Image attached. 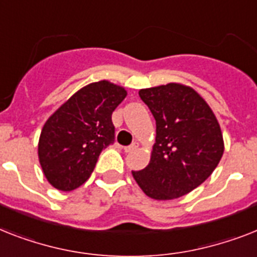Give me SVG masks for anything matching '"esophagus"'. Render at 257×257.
I'll list each match as a JSON object with an SVG mask.
<instances>
[{
    "mask_svg": "<svg viewBox=\"0 0 257 257\" xmlns=\"http://www.w3.org/2000/svg\"><path fill=\"white\" fill-rule=\"evenodd\" d=\"M137 148H139V143H133V144H131L129 147H124V152L125 153H131V152L136 150Z\"/></svg>",
    "mask_w": 257,
    "mask_h": 257,
    "instance_id": "1",
    "label": "esophagus"
}]
</instances>
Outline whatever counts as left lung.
I'll return each instance as SVG.
<instances>
[{"mask_svg":"<svg viewBox=\"0 0 257 257\" xmlns=\"http://www.w3.org/2000/svg\"><path fill=\"white\" fill-rule=\"evenodd\" d=\"M156 118V143L147 168L132 172L148 197L169 201L193 191L218 166L224 152L215 114L199 93L169 83L140 89Z\"/></svg>","mask_w":257,"mask_h":257,"instance_id":"8db88e82","label":"left lung"}]
</instances>
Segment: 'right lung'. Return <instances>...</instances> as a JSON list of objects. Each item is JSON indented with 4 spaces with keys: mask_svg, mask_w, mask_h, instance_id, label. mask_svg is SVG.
Listing matches in <instances>:
<instances>
[{
    "mask_svg": "<svg viewBox=\"0 0 257 257\" xmlns=\"http://www.w3.org/2000/svg\"><path fill=\"white\" fill-rule=\"evenodd\" d=\"M125 96L124 87L96 81L75 92L47 118L38 157L51 186L71 191L89 178L101 150L113 144L112 113Z\"/></svg>",
    "mask_w": 257,
    "mask_h": 257,
    "instance_id": "obj_1",
    "label": "right lung"
}]
</instances>
